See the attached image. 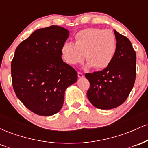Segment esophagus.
<instances>
[{
    "mask_svg": "<svg viewBox=\"0 0 148 148\" xmlns=\"http://www.w3.org/2000/svg\"><path fill=\"white\" fill-rule=\"evenodd\" d=\"M78 76H79V78H83L84 76V75L81 72H78Z\"/></svg>",
    "mask_w": 148,
    "mask_h": 148,
    "instance_id": "obj_1",
    "label": "esophagus"
}]
</instances>
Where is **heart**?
Listing matches in <instances>:
<instances>
[{
  "mask_svg": "<svg viewBox=\"0 0 148 148\" xmlns=\"http://www.w3.org/2000/svg\"><path fill=\"white\" fill-rule=\"evenodd\" d=\"M75 44L64 43L61 49L62 58L67 64L75 65L85 59L87 67L102 69L113 60L116 51L115 35L110 30L87 28L78 32Z\"/></svg>",
  "mask_w": 148,
  "mask_h": 148,
  "instance_id": "b5f03b06",
  "label": "heart"
}]
</instances>
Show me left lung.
Here are the masks:
<instances>
[{"label": "left lung", "instance_id": "left-lung-1", "mask_svg": "<svg viewBox=\"0 0 148 148\" xmlns=\"http://www.w3.org/2000/svg\"><path fill=\"white\" fill-rule=\"evenodd\" d=\"M116 51L111 64L99 72L86 73L89 101L100 109L116 108L125 101L135 82L136 55L127 37L114 30Z\"/></svg>", "mask_w": 148, "mask_h": 148}]
</instances>
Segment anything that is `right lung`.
Instances as JSON below:
<instances>
[{
  "instance_id": "1",
  "label": "right lung",
  "mask_w": 148,
  "mask_h": 148,
  "mask_svg": "<svg viewBox=\"0 0 148 148\" xmlns=\"http://www.w3.org/2000/svg\"><path fill=\"white\" fill-rule=\"evenodd\" d=\"M69 32L51 25L33 32L18 45L11 63L15 94L30 111L50 116L62 107L64 91L77 72L62 60L61 49Z\"/></svg>"
}]
</instances>
